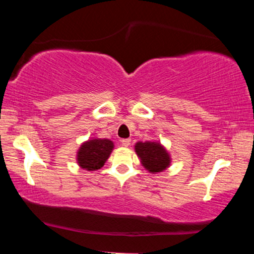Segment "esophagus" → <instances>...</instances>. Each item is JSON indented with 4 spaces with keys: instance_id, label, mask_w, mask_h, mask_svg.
Here are the masks:
<instances>
[{
    "instance_id": "1",
    "label": "esophagus",
    "mask_w": 254,
    "mask_h": 254,
    "mask_svg": "<svg viewBox=\"0 0 254 254\" xmlns=\"http://www.w3.org/2000/svg\"><path fill=\"white\" fill-rule=\"evenodd\" d=\"M121 144L123 145V147H129L131 144V139L130 138H124L121 141Z\"/></svg>"
}]
</instances>
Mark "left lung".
Masks as SVG:
<instances>
[{
    "label": "left lung",
    "instance_id": "obj_1",
    "mask_svg": "<svg viewBox=\"0 0 254 254\" xmlns=\"http://www.w3.org/2000/svg\"><path fill=\"white\" fill-rule=\"evenodd\" d=\"M135 150L149 172H161L170 166V155L159 143L138 142L135 145Z\"/></svg>",
    "mask_w": 254,
    "mask_h": 254
}]
</instances>
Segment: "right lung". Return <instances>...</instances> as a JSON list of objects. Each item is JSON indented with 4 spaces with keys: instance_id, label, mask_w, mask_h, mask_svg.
<instances>
[{
    "instance_id": "obj_1",
    "label": "right lung",
    "mask_w": 254,
    "mask_h": 254,
    "mask_svg": "<svg viewBox=\"0 0 254 254\" xmlns=\"http://www.w3.org/2000/svg\"><path fill=\"white\" fill-rule=\"evenodd\" d=\"M113 149L110 139H92L81 145L77 153V162L87 171H95L103 167Z\"/></svg>"
}]
</instances>
